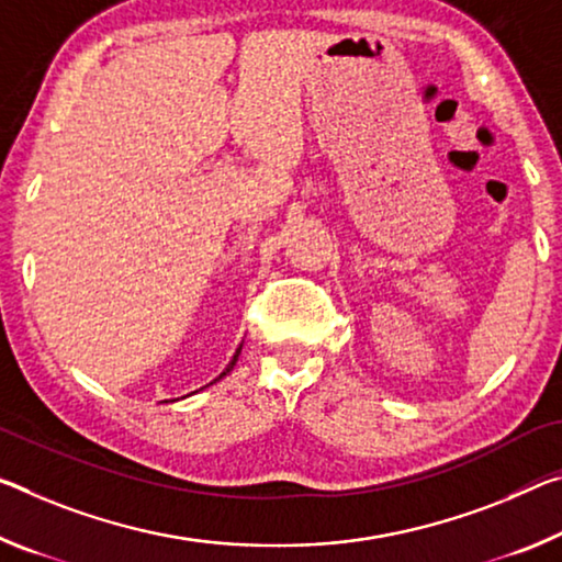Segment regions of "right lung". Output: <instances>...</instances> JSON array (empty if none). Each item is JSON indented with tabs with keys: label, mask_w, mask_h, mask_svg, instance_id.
Segmentation results:
<instances>
[{
	"label": "right lung",
	"mask_w": 562,
	"mask_h": 562,
	"mask_svg": "<svg viewBox=\"0 0 562 562\" xmlns=\"http://www.w3.org/2000/svg\"><path fill=\"white\" fill-rule=\"evenodd\" d=\"M237 358H239V350L235 352V358H233V362H229V364H227V368H225V372H222V375H220V378H225V375H227V372L235 368V362H237ZM220 378H217V380H220Z\"/></svg>",
	"instance_id": "add662e5"
}]
</instances>
